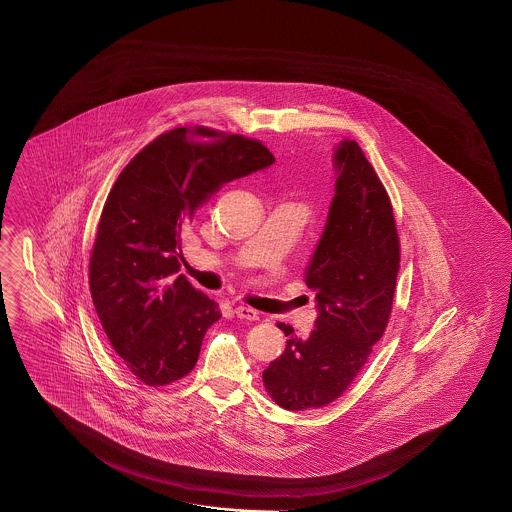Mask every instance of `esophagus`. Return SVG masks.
<instances>
[{"mask_svg":"<svg viewBox=\"0 0 512 512\" xmlns=\"http://www.w3.org/2000/svg\"><path fill=\"white\" fill-rule=\"evenodd\" d=\"M234 313H236V317H240V319L259 321V311L251 310L248 306H236Z\"/></svg>","mask_w":512,"mask_h":512,"instance_id":"esophagus-1","label":"esophagus"}]
</instances>
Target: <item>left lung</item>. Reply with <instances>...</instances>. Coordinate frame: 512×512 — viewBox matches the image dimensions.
Wrapping results in <instances>:
<instances>
[{
    "label": "left lung",
    "instance_id": "left-lung-1",
    "mask_svg": "<svg viewBox=\"0 0 512 512\" xmlns=\"http://www.w3.org/2000/svg\"><path fill=\"white\" fill-rule=\"evenodd\" d=\"M334 199L306 268L317 319L306 340L289 338L263 372L272 400L287 411L317 409L351 385L381 340L400 270V240L387 191L355 140L334 148Z\"/></svg>",
    "mask_w": 512,
    "mask_h": 512
}]
</instances>
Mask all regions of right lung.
I'll use <instances>...</instances> for the list:
<instances>
[{"mask_svg":"<svg viewBox=\"0 0 512 512\" xmlns=\"http://www.w3.org/2000/svg\"><path fill=\"white\" fill-rule=\"evenodd\" d=\"M259 140L178 127L135 155L110 189L90 259V291L112 349L148 387L182 379L199 360L216 302L180 270V233L223 184L264 171Z\"/></svg>","mask_w":512,"mask_h":512,"instance_id":"add662e5","label":"right lung"}]
</instances>
